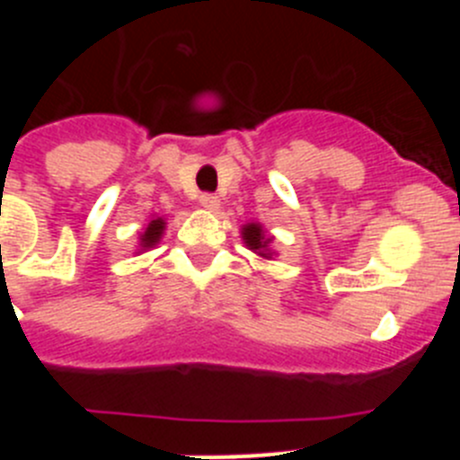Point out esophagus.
<instances>
[{"label":"esophagus","instance_id":"34e87169","mask_svg":"<svg viewBox=\"0 0 460 460\" xmlns=\"http://www.w3.org/2000/svg\"><path fill=\"white\" fill-rule=\"evenodd\" d=\"M200 205L205 207L207 211H217V209H218V205H221V200H218L217 195L205 193V195H200Z\"/></svg>","mask_w":460,"mask_h":460}]
</instances>
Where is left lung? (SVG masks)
Segmentation results:
<instances>
[{
	"label": "left lung",
	"instance_id": "8db88e82",
	"mask_svg": "<svg viewBox=\"0 0 460 460\" xmlns=\"http://www.w3.org/2000/svg\"><path fill=\"white\" fill-rule=\"evenodd\" d=\"M242 242L246 243V249L253 251V253L260 255L262 260L276 258V251L271 249V243H274V234L267 233L265 227H262V223H258V221L243 223Z\"/></svg>",
	"mask_w": 460,
	"mask_h": 460
}]
</instances>
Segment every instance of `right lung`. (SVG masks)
<instances>
[{
  "instance_id": "add662e5",
  "label": "right lung",
  "mask_w": 460,
  "mask_h": 460,
  "mask_svg": "<svg viewBox=\"0 0 460 460\" xmlns=\"http://www.w3.org/2000/svg\"><path fill=\"white\" fill-rule=\"evenodd\" d=\"M165 218L164 217H152L149 218V223L145 227H142L140 237H137V249L136 253H145V251L154 249L158 242H161V237H164L165 233Z\"/></svg>"
}]
</instances>
